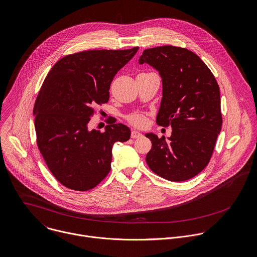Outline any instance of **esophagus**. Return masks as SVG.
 <instances>
[{
	"instance_id": "1",
	"label": "esophagus",
	"mask_w": 257,
	"mask_h": 257,
	"mask_svg": "<svg viewBox=\"0 0 257 257\" xmlns=\"http://www.w3.org/2000/svg\"><path fill=\"white\" fill-rule=\"evenodd\" d=\"M141 136H142V134H141L139 131L133 130V131L131 132V138H133V139H135V138H139V137H141Z\"/></svg>"
}]
</instances>
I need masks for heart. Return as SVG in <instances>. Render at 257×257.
<instances>
[{
    "label": "heart",
    "mask_w": 257,
    "mask_h": 257,
    "mask_svg": "<svg viewBox=\"0 0 257 257\" xmlns=\"http://www.w3.org/2000/svg\"><path fill=\"white\" fill-rule=\"evenodd\" d=\"M129 121H130V123H132L134 126H137V127H142L147 123L146 117L141 115V114L131 115L129 117Z\"/></svg>",
    "instance_id": "1"
}]
</instances>
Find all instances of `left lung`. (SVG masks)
Instances as JSON below:
<instances>
[{
    "instance_id": "obj_1",
    "label": "left lung",
    "mask_w": 257,
    "mask_h": 257,
    "mask_svg": "<svg viewBox=\"0 0 257 257\" xmlns=\"http://www.w3.org/2000/svg\"><path fill=\"white\" fill-rule=\"evenodd\" d=\"M139 63L158 71L162 98L156 123L173 128L166 138L145 134L152 143L145 160L154 174L167 181L190 180L209 163L221 131L216 78L197 54L172 45L145 49Z\"/></svg>"
}]
</instances>
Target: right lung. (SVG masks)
Wrapping results in <instances>:
<instances>
[{"mask_svg":"<svg viewBox=\"0 0 257 257\" xmlns=\"http://www.w3.org/2000/svg\"><path fill=\"white\" fill-rule=\"evenodd\" d=\"M126 50H88L67 55L50 69L33 115L38 148L54 178L74 191H89L109 174L115 142L130 139L129 127L111 123L89 129L94 108L109 101L116 73L136 54Z\"/></svg>","mask_w":257,"mask_h":257,"instance_id":"right-lung-1","label":"right lung"}]
</instances>
